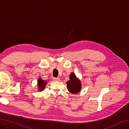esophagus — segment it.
Listing matches in <instances>:
<instances>
[{
    "instance_id": "esophagus-1",
    "label": "esophagus",
    "mask_w": 129,
    "mask_h": 129,
    "mask_svg": "<svg viewBox=\"0 0 129 129\" xmlns=\"http://www.w3.org/2000/svg\"><path fill=\"white\" fill-rule=\"evenodd\" d=\"M53 80L54 81H58L60 80V78L58 77H53Z\"/></svg>"
}]
</instances>
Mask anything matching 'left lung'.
Segmentation results:
<instances>
[{
	"instance_id": "left-lung-1",
	"label": "left lung",
	"mask_w": 129,
	"mask_h": 129,
	"mask_svg": "<svg viewBox=\"0 0 129 129\" xmlns=\"http://www.w3.org/2000/svg\"><path fill=\"white\" fill-rule=\"evenodd\" d=\"M68 90L71 93L76 94L79 92L81 90V82L78 80L75 73H71L70 75V80L67 81Z\"/></svg>"
}]
</instances>
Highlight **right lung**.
I'll return each mask as SVG.
<instances>
[{"instance_id": "obj_1", "label": "right lung", "mask_w": 129, "mask_h": 129, "mask_svg": "<svg viewBox=\"0 0 129 129\" xmlns=\"http://www.w3.org/2000/svg\"><path fill=\"white\" fill-rule=\"evenodd\" d=\"M47 84V81H45L41 79V78H39L38 80V86L39 88V90H40L39 91L43 90Z\"/></svg>"}]
</instances>
